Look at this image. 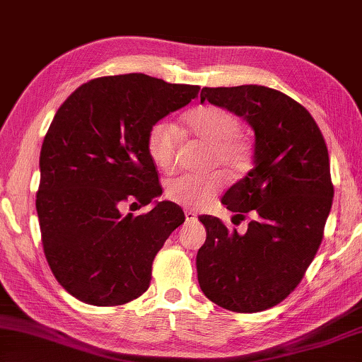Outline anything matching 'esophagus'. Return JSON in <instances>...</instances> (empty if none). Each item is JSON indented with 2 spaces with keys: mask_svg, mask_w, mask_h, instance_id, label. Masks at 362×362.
<instances>
[{
  "mask_svg": "<svg viewBox=\"0 0 362 362\" xmlns=\"http://www.w3.org/2000/svg\"><path fill=\"white\" fill-rule=\"evenodd\" d=\"M185 218H187L188 223H189V221H196V220H198V215H196L194 212H192V210H187V212H185Z\"/></svg>",
  "mask_w": 362,
  "mask_h": 362,
  "instance_id": "esophagus-1",
  "label": "esophagus"
}]
</instances>
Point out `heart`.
<instances>
[{"instance_id":"1","label":"heart","mask_w":362,"mask_h":362,"mask_svg":"<svg viewBox=\"0 0 362 362\" xmlns=\"http://www.w3.org/2000/svg\"><path fill=\"white\" fill-rule=\"evenodd\" d=\"M183 124L188 133L210 146V163H218L233 174L250 168L253 150L244 136L239 134L238 117L216 106H199L185 114ZM150 160L163 173H173L177 163L179 131L166 122L150 127L146 139ZM225 179L220 173L207 175H182L170 180L166 196L180 206L202 207L220 192Z\"/></svg>"}]
</instances>
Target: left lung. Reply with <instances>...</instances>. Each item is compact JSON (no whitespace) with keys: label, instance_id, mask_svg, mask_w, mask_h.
Masks as SVG:
<instances>
[{"label":"left lung","instance_id":"8db88e82","mask_svg":"<svg viewBox=\"0 0 362 362\" xmlns=\"http://www.w3.org/2000/svg\"><path fill=\"white\" fill-rule=\"evenodd\" d=\"M228 109L255 131L253 168L221 202L247 233L201 215L207 238L196 256L202 293L239 313L277 305L304 277L323 239L334 187L325 137L308 110L262 85L202 88L201 103Z\"/></svg>","mask_w":362,"mask_h":362}]
</instances>
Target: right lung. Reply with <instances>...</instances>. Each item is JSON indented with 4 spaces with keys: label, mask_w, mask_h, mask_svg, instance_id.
Segmentation results:
<instances>
[{
    "label": "right lung",
    "mask_w": 362,
    "mask_h": 362,
    "mask_svg": "<svg viewBox=\"0 0 362 362\" xmlns=\"http://www.w3.org/2000/svg\"><path fill=\"white\" fill-rule=\"evenodd\" d=\"M198 93V85L134 72L93 78L57 110L39 156L36 210L45 258L76 299L110 307L147 291L156 253L185 221L179 206L155 201L147 133ZM124 202L156 207L124 216Z\"/></svg>",
    "instance_id": "1"
}]
</instances>
